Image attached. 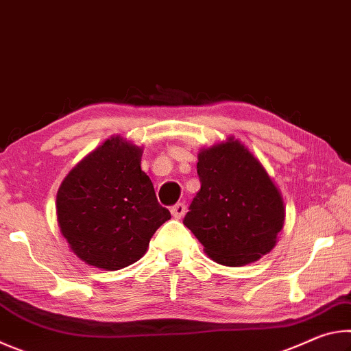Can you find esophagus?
<instances>
[{"instance_id": "esophagus-1", "label": "esophagus", "mask_w": 351, "mask_h": 351, "mask_svg": "<svg viewBox=\"0 0 351 351\" xmlns=\"http://www.w3.org/2000/svg\"><path fill=\"white\" fill-rule=\"evenodd\" d=\"M184 213H186V204L184 203H176L173 207H171V215H173V218L180 219L184 217Z\"/></svg>"}]
</instances>
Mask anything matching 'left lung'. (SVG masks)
<instances>
[{"label": "left lung", "instance_id": "left-lung-1", "mask_svg": "<svg viewBox=\"0 0 351 351\" xmlns=\"http://www.w3.org/2000/svg\"><path fill=\"white\" fill-rule=\"evenodd\" d=\"M201 189L184 217L209 257L245 266L268 254L285 221L283 198L263 165L240 141L203 148Z\"/></svg>", "mask_w": 351, "mask_h": 351}]
</instances>
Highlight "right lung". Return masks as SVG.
Wrapping results in <instances>:
<instances>
[{
  "mask_svg": "<svg viewBox=\"0 0 351 351\" xmlns=\"http://www.w3.org/2000/svg\"><path fill=\"white\" fill-rule=\"evenodd\" d=\"M142 148L112 136L86 154L57 192V219L85 263L117 271L138 261L170 212L141 169Z\"/></svg>",
  "mask_w": 351,
  "mask_h": 351,
  "instance_id": "1",
  "label": "right lung"
}]
</instances>
